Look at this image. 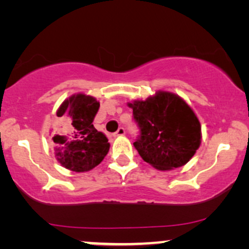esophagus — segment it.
<instances>
[{
  "mask_svg": "<svg viewBox=\"0 0 249 249\" xmlns=\"http://www.w3.org/2000/svg\"><path fill=\"white\" fill-rule=\"evenodd\" d=\"M124 134H125L124 128V127H120L119 129H118V131H116V133H114V136H122V135H124Z\"/></svg>",
  "mask_w": 249,
  "mask_h": 249,
  "instance_id": "1",
  "label": "esophagus"
}]
</instances>
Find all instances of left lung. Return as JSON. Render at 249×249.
<instances>
[{"label":"left lung","instance_id":"1","mask_svg":"<svg viewBox=\"0 0 249 249\" xmlns=\"http://www.w3.org/2000/svg\"><path fill=\"white\" fill-rule=\"evenodd\" d=\"M128 106L140 129L134 147L143 160L159 170H171L192 159L200 144V124L183 99L159 92Z\"/></svg>","mask_w":249,"mask_h":249}]
</instances>
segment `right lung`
Listing matches in <instances>:
<instances>
[{
	"label": "right lung",
	"instance_id": "add662e5",
	"mask_svg": "<svg viewBox=\"0 0 249 249\" xmlns=\"http://www.w3.org/2000/svg\"><path fill=\"white\" fill-rule=\"evenodd\" d=\"M100 104L85 94L72 95L57 110L61 124L59 134L52 137L55 157L64 168L75 172L89 171L105 159L109 143L98 131L93 121Z\"/></svg>",
	"mask_w": 249,
	"mask_h": 249
}]
</instances>
